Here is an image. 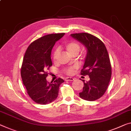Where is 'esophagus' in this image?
Listing matches in <instances>:
<instances>
[{
    "mask_svg": "<svg viewBox=\"0 0 131 131\" xmlns=\"http://www.w3.org/2000/svg\"><path fill=\"white\" fill-rule=\"evenodd\" d=\"M73 80H74V78L72 77H66L65 78V81H73Z\"/></svg>",
    "mask_w": 131,
    "mask_h": 131,
    "instance_id": "1",
    "label": "esophagus"
}]
</instances>
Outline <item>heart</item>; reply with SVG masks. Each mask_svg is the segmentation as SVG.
<instances>
[{
	"instance_id": "b5f03b06",
	"label": "heart",
	"mask_w": 131,
	"mask_h": 131,
	"mask_svg": "<svg viewBox=\"0 0 131 131\" xmlns=\"http://www.w3.org/2000/svg\"><path fill=\"white\" fill-rule=\"evenodd\" d=\"M66 49L67 50V53L71 55V54L73 53H78V52L80 51V46L77 43H76L75 41H71L69 43H67L66 45ZM60 54V50L59 49H56V51H54L53 54V59L54 61H56V60L57 59L58 56H59ZM75 69V67H69L66 69V72L68 74H72L73 73L74 70Z\"/></svg>"
}]
</instances>
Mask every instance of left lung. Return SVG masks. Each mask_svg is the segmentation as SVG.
Returning <instances> with one entry per match:
<instances>
[{
    "mask_svg": "<svg viewBox=\"0 0 131 131\" xmlns=\"http://www.w3.org/2000/svg\"><path fill=\"white\" fill-rule=\"evenodd\" d=\"M71 37L86 49L82 75L89 76L90 80L84 82L83 90L80 97L93 101L104 95L111 77V66L107 50L104 44L97 37L86 33L71 34Z\"/></svg>",
    "mask_w": 131,
    "mask_h": 131,
    "instance_id": "8db88e82",
    "label": "left lung"
}]
</instances>
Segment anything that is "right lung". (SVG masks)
Returning a JSON list of instances; mask_svg holds the SVG:
<instances>
[{"mask_svg":"<svg viewBox=\"0 0 131 131\" xmlns=\"http://www.w3.org/2000/svg\"><path fill=\"white\" fill-rule=\"evenodd\" d=\"M65 33L51 34L43 36L30 44L24 56L21 76L27 94L36 103L46 105L57 99L61 78L53 82L46 80L47 71L52 66L51 50L56 42Z\"/></svg>","mask_w":131,"mask_h":131,"instance_id":"add662e5","label":"right lung"}]
</instances>
